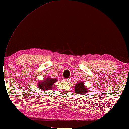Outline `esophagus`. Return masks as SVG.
I'll list each match as a JSON object with an SVG mask.
<instances>
[{
	"instance_id": "34e87169",
	"label": "esophagus",
	"mask_w": 129,
	"mask_h": 129,
	"mask_svg": "<svg viewBox=\"0 0 129 129\" xmlns=\"http://www.w3.org/2000/svg\"><path fill=\"white\" fill-rule=\"evenodd\" d=\"M71 80L70 78H68V79H63V81L65 82H69Z\"/></svg>"
}]
</instances>
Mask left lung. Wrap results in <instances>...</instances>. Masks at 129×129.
Instances as JSON below:
<instances>
[{"label":"left lung","instance_id":"8db88e82","mask_svg":"<svg viewBox=\"0 0 129 129\" xmlns=\"http://www.w3.org/2000/svg\"><path fill=\"white\" fill-rule=\"evenodd\" d=\"M75 92L77 94L85 95L87 93L88 89L86 88V87L84 86V82H80L77 84L75 86Z\"/></svg>","mask_w":129,"mask_h":129}]
</instances>
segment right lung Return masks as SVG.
I'll return each mask as SVG.
<instances>
[{"mask_svg": "<svg viewBox=\"0 0 129 129\" xmlns=\"http://www.w3.org/2000/svg\"><path fill=\"white\" fill-rule=\"evenodd\" d=\"M57 79H51L48 77L44 81L39 82L38 84V88L42 90H49L51 89L52 86L53 84L57 81Z\"/></svg>", "mask_w": 129, "mask_h": 129, "instance_id": "right-lung-1", "label": "right lung"}]
</instances>
